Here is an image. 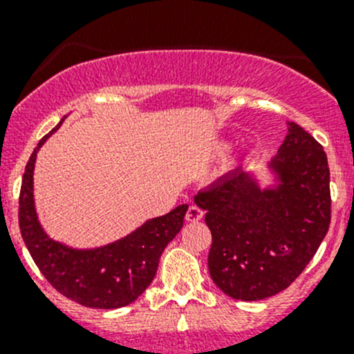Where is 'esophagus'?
<instances>
[{"label":"esophagus","instance_id":"obj_1","mask_svg":"<svg viewBox=\"0 0 354 354\" xmlns=\"http://www.w3.org/2000/svg\"><path fill=\"white\" fill-rule=\"evenodd\" d=\"M185 217H187L188 223H197V221H200L203 217V210L197 205H190V209L187 210V216Z\"/></svg>","mask_w":354,"mask_h":354}]
</instances>
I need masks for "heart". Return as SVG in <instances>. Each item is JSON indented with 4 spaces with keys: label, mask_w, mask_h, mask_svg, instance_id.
I'll return each instance as SVG.
<instances>
[{
    "label": "heart",
    "mask_w": 354,
    "mask_h": 354,
    "mask_svg": "<svg viewBox=\"0 0 354 354\" xmlns=\"http://www.w3.org/2000/svg\"><path fill=\"white\" fill-rule=\"evenodd\" d=\"M231 149V144H227V142H224V144H221L219 147H217V151L221 152V154H226L227 151H230Z\"/></svg>",
    "instance_id": "1"
}]
</instances>
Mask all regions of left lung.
<instances>
[{
	"label": "left lung",
	"mask_w": 354,
	"mask_h": 354,
	"mask_svg": "<svg viewBox=\"0 0 354 354\" xmlns=\"http://www.w3.org/2000/svg\"><path fill=\"white\" fill-rule=\"evenodd\" d=\"M269 173L272 183L267 187L236 169L195 195L212 233L210 277L221 291L241 301L286 289L329 231L327 156L299 124L288 123Z\"/></svg>",
	"instance_id": "left-lung-1"
}]
</instances>
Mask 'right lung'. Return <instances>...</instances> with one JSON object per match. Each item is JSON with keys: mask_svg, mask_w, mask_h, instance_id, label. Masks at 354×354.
Here are the masks:
<instances>
[{"mask_svg": "<svg viewBox=\"0 0 354 354\" xmlns=\"http://www.w3.org/2000/svg\"><path fill=\"white\" fill-rule=\"evenodd\" d=\"M66 118V116H65ZM63 118L32 152L22 178L20 233L42 276L63 296L88 308H121L133 303L154 279L167 243L183 227L188 205L149 219L121 240L97 248H73L53 240L41 226L34 202V167L39 149L62 127Z\"/></svg>", "mask_w": 354, "mask_h": 354, "instance_id": "add662e5", "label": "right lung"}]
</instances>
